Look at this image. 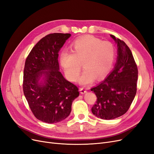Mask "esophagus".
<instances>
[{
  "label": "esophagus",
  "instance_id": "obj_1",
  "mask_svg": "<svg viewBox=\"0 0 154 154\" xmlns=\"http://www.w3.org/2000/svg\"><path fill=\"white\" fill-rule=\"evenodd\" d=\"M80 91L81 94H85V92H87V88H85L84 87H82V88H80Z\"/></svg>",
  "mask_w": 154,
  "mask_h": 154
}]
</instances>
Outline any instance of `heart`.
I'll return each mask as SVG.
<instances>
[{
	"label": "heart",
	"instance_id": "obj_1",
	"mask_svg": "<svg viewBox=\"0 0 154 154\" xmlns=\"http://www.w3.org/2000/svg\"><path fill=\"white\" fill-rule=\"evenodd\" d=\"M71 51H63L60 60L69 80L75 82L80 75L83 63L85 69L79 80L82 84L92 82L96 78H105L112 68L115 58L114 45L109 41H101L95 36H81L71 44Z\"/></svg>",
	"mask_w": 154,
	"mask_h": 154
}]
</instances>
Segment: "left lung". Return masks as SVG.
I'll return each instance as SVG.
<instances>
[{
  "mask_svg": "<svg viewBox=\"0 0 154 154\" xmlns=\"http://www.w3.org/2000/svg\"><path fill=\"white\" fill-rule=\"evenodd\" d=\"M110 36L118 45L115 67L103 82L91 88L97 97L92 112L103 119H113L125 114L137 92L138 69L131 51L125 42Z\"/></svg>",
  "mask_w": 154,
  "mask_h": 154,
  "instance_id": "left-lung-1",
  "label": "left lung"
}]
</instances>
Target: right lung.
I'll return each instance as SVG.
<instances>
[{
    "instance_id": "1",
    "label": "right lung",
    "mask_w": 154,
    "mask_h": 154,
    "mask_svg": "<svg viewBox=\"0 0 154 154\" xmlns=\"http://www.w3.org/2000/svg\"><path fill=\"white\" fill-rule=\"evenodd\" d=\"M69 33H51L37 43L26 60L23 91L35 118L56 123L67 118L78 88L64 78L59 71L58 52ZM43 75L44 82H39Z\"/></svg>"
}]
</instances>
